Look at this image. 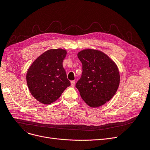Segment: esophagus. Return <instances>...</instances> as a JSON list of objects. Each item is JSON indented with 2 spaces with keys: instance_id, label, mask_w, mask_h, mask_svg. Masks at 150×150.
<instances>
[{
  "instance_id": "esophagus-1",
  "label": "esophagus",
  "mask_w": 150,
  "mask_h": 150,
  "mask_svg": "<svg viewBox=\"0 0 150 150\" xmlns=\"http://www.w3.org/2000/svg\"><path fill=\"white\" fill-rule=\"evenodd\" d=\"M71 86L72 87H74L75 84V81H71Z\"/></svg>"
}]
</instances>
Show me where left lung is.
Segmentation results:
<instances>
[{
	"label": "left lung",
	"instance_id": "1",
	"mask_svg": "<svg viewBox=\"0 0 150 150\" xmlns=\"http://www.w3.org/2000/svg\"><path fill=\"white\" fill-rule=\"evenodd\" d=\"M78 57L82 64V72L75 87L89 106H101L111 100L117 90L120 82L118 68L113 61L99 50H83Z\"/></svg>",
	"mask_w": 150,
	"mask_h": 150
}]
</instances>
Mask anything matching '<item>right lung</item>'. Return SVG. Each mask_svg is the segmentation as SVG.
Instances as JSON below:
<instances>
[{
    "mask_svg": "<svg viewBox=\"0 0 150 150\" xmlns=\"http://www.w3.org/2000/svg\"><path fill=\"white\" fill-rule=\"evenodd\" d=\"M66 55L65 50H49L37 58L28 69L27 85L32 96L40 103H53L71 85L63 68Z\"/></svg>",
    "mask_w": 150,
    "mask_h": 150,
    "instance_id": "right-lung-1",
    "label": "right lung"
}]
</instances>
